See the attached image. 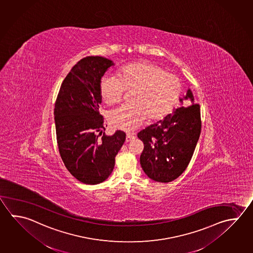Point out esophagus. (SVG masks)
Returning <instances> with one entry per match:
<instances>
[{
	"mask_svg": "<svg viewBox=\"0 0 253 253\" xmlns=\"http://www.w3.org/2000/svg\"><path fill=\"white\" fill-rule=\"evenodd\" d=\"M133 138V135H131V134H127V135H126V142H129V141H131Z\"/></svg>",
	"mask_w": 253,
	"mask_h": 253,
	"instance_id": "esophagus-1",
	"label": "esophagus"
}]
</instances>
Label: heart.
<instances>
[{
	"label": "heart",
	"instance_id": "heart-1",
	"mask_svg": "<svg viewBox=\"0 0 253 253\" xmlns=\"http://www.w3.org/2000/svg\"><path fill=\"white\" fill-rule=\"evenodd\" d=\"M182 82L179 77L150 62L131 63L124 67L118 79L105 76L99 92L105 105H114L124 97V91L132 92L130 105L111 111L108 123L116 129L132 131L148 119L156 122L171 113L181 98Z\"/></svg>",
	"mask_w": 253,
	"mask_h": 253
}]
</instances>
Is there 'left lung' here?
<instances>
[{"mask_svg": "<svg viewBox=\"0 0 253 253\" xmlns=\"http://www.w3.org/2000/svg\"><path fill=\"white\" fill-rule=\"evenodd\" d=\"M192 105L173 110L164 120L151 124L138 133L144 143L140 166L150 179L169 182L180 176L191 161L201 130L200 105L189 88L186 95Z\"/></svg>", "mask_w": 253, "mask_h": 253, "instance_id": "left-lung-1", "label": "left lung"}]
</instances>
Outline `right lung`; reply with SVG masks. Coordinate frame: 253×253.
I'll return each instance as SVG.
<instances>
[{
    "label": "right lung",
    "instance_id": "right-lung-1",
    "mask_svg": "<svg viewBox=\"0 0 253 253\" xmlns=\"http://www.w3.org/2000/svg\"><path fill=\"white\" fill-rule=\"evenodd\" d=\"M113 65V61L101 56L81 59L62 81L55 102L61 158L68 171L86 184H98L109 177L126 138L121 130L105 136L99 114L101 79Z\"/></svg>",
    "mask_w": 253,
    "mask_h": 253
}]
</instances>
